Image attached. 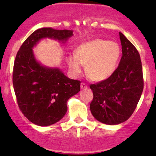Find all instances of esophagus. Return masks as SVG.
I'll return each instance as SVG.
<instances>
[{"label":"esophagus","mask_w":156,"mask_h":156,"mask_svg":"<svg viewBox=\"0 0 156 156\" xmlns=\"http://www.w3.org/2000/svg\"><path fill=\"white\" fill-rule=\"evenodd\" d=\"M80 88L82 89H86L88 88V86H87L85 83H80Z\"/></svg>","instance_id":"esophagus-1"}]
</instances>
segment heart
<instances>
[{"instance_id":"b5f03b06","label":"heart","mask_w":156,"mask_h":156,"mask_svg":"<svg viewBox=\"0 0 156 156\" xmlns=\"http://www.w3.org/2000/svg\"><path fill=\"white\" fill-rule=\"evenodd\" d=\"M120 55L121 48L117 42L96 39L78 46L75 54L67 57V62L74 76L80 74L82 64H86V73L90 79L101 81L114 73Z\"/></svg>"}]
</instances>
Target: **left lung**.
<instances>
[{"mask_svg": "<svg viewBox=\"0 0 156 156\" xmlns=\"http://www.w3.org/2000/svg\"><path fill=\"white\" fill-rule=\"evenodd\" d=\"M122 55L119 66L107 79L90 84V110L97 120L117 125L130 117L144 89L142 66L136 48L119 32Z\"/></svg>", "mask_w": 156, "mask_h": 156, "instance_id": "obj_1", "label": "left lung"}]
</instances>
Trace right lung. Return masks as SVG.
<instances>
[{
	"label": "right lung",
	"mask_w": 156,
	"mask_h": 156,
	"mask_svg": "<svg viewBox=\"0 0 156 156\" xmlns=\"http://www.w3.org/2000/svg\"><path fill=\"white\" fill-rule=\"evenodd\" d=\"M73 31L42 28L36 30L20 48L12 74L14 90L21 112L39 126L57 122L65 115L67 102L80 91V81L67 78L57 68H48L35 60L32 48L42 38L66 41Z\"/></svg>",
	"instance_id": "obj_1"
}]
</instances>
